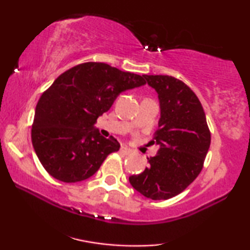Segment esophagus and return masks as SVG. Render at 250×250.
I'll list each match as a JSON object with an SVG mask.
<instances>
[{"label":"esophagus","instance_id":"obj_1","mask_svg":"<svg viewBox=\"0 0 250 250\" xmlns=\"http://www.w3.org/2000/svg\"><path fill=\"white\" fill-rule=\"evenodd\" d=\"M119 151H121L122 155H125V156L131 155V153H132L131 150H129L128 148H126V146H122V148H121V150H119Z\"/></svg>","mask_w":250,"mask_h":250}]
</instances>
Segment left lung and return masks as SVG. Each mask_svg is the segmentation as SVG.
I'll use <instances>...</instances> for the list:
<instances>
[{
	"instance_id": "1",
	"label": "left lung",
	"mask_w": 250,
	"mask_h": 250,
	"mask_svg": "<svg viewBox=\"0 0 250 250\" xmlns=\"http://www.w3.org/2000/svg\"><path fill=\"white\" fill-rule=\"evenodd\" d=\"M158 93L160 116L151 143L159 150L142 173L129 176L136 191L166 200L197 179L210 146V131L199 99L182 81L167 75H143Z\"/></svg>"
}]
</instances>
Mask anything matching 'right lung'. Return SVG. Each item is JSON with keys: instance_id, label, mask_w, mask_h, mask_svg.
<instances>
[{"instance_id": "right-lung-1", "label": "right lung", "mask_w": 250, "mask_h": 250, "mask_svg": "<svg viewBox=\"0 0 250 250\" xmlns=\"http://www.w3.org/2000/svg\"><path fill=\"white\" fill-rule=\"evenodd\" d=\"M143 76L104 62H84L60 75L36 104L32 142L44 169L75 183L91 177L107 156L121 148L93 128L119 93L145 85Z\"/></svg>"}]
</instances>
